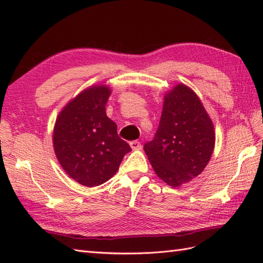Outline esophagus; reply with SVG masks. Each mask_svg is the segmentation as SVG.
Returning a JSON list of instances; mask_svg holds the SVG:
<instances>
[{"instance_id": "34e87169", "label": "esophagus", "mask_w": 263, "mask_h": 263, "mask_svg": "<svg viewBox=\"0 0 263 263\" xmlns=\"http://www.w3.org/2000/svg\"><path fill=\"white\" fill-rule=\"evenodd\" d=\"M130 146H131V148L133 149V150H140L141 149V143L139 142V141H137V140H133V141H131L130 142Z\"/></svg>"}]
</instances>
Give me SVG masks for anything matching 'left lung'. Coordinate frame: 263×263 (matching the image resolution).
Segmentation results:
<instances>
[{"label":"left lung","instance_id":"left-lung-1","mask_svg":"<svg viewBox=\"0 0 263 263\" xmlns=\"http://www.w3.org/2000/svg\"><path fill=\"white\" fill-rule=\"evenodd\" d=\"M215 147L214 124L191 89L176 86L165 96L157 132L143 146L161 180L176 187L198 176Z\"/></svg>","mask_w":263,"mask_h":263}]
</instances>
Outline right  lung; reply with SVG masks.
<instances>
[{
  "label": "right lung",
  "instance_id": "right-lung-1",
  "mask_svg": "<svg viewBox=\"0 0 263 263\" xmlns=\"http://www.w3.org/2000/svg\"><path fill=\"white\" fill-rule=\"evenodd\" d=\"M109 95L105 86L86 89L65 106L55 123L53 144L61 166L88 187L107 182L131 152L117 135L116 123L106 115Z\"/></svg>",
  "mask_w": 263,
  "mask_h": 263
}]
</instances>
